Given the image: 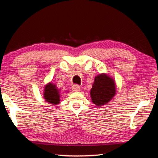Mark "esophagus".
Segmentation results:
<instances>
[{"mask_svg": "<svg viewBox=\"0 0 158 158\" xmlns=\"http://www.w3.org/2000/svg\"><path fill=\"white\" fill-rule=\"evenodd\" d=\"M72 90H73V91H79L80 90V86H79L78 85H73V87H72Z\"/></svg>", "mask_w": 158, "mask_h": 158, "instance_id": "esophagus-1", "label": "esophagus"}]
</instances>
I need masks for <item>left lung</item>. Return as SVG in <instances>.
<instances>
[{"label": "left lung", "instance_id": "obj_1", "mask_svg": "<svg viewBox=\"0 0 158 158\" xmlns=\"http://www.w3.org/2000/svg\"><path fill=\"white\" fill-rule=\"evenodd\" d=\"M116 94V85L114 79L106 74L95 77L90 90V97L93 103L98 106L108 103Z\"/></svg>", "mask_w": 158, "mask_h": 158}]
</instances>
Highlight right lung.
<instances>
[{
    "instance_id": "1",
    "label": "right lung",
    "mask_w": 158,
    "mask_h": 158,
    "mask_svg": "<svg viewBox=\"0 0 158 158\" xmlns=\"http://www.w3.org/2000/svg\"><path fill=\"white\" fill-rule=\"evenodd\" d=\"M44 98L46 102L52 105H57L60 103V90L56 85L49 83L44 88Z\"/></svg>"
}]
</instances>
